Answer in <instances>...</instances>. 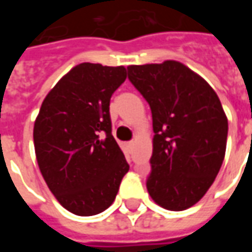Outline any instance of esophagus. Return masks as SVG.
<instances>
[{
  "label": "esophagus",
  "instance_id": "obj_1",
  "mask_svg": "<svg viewBox=\"0 0 252 252\" xmlns=\"http://www.w3.org/2000/svg\"><path fill=\"white\" fill-rule=\"evenodd\" d=\"M133 144H135V143H133V142H128V143H126V148H128V150H132V147H133Z\"/></svg>",
  "mask_w": 252,
  "mask_h": 252
}]
</instances>
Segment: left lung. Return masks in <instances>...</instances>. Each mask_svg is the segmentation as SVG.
Listing matches in <instances>:
<instances>
[{
	"instance_id": "8db88e82",
	"label": "left lung",
	"mask_w": 252,
	"mask_h": 252,
	"mask_svg": "<svg viewBox=\"0 0 252 252\" xmlns=\"http://www.w3.org/2000/svg\"><path fill=\"white\" fill-rule=\"evenodd\" d=\"M128 78L153 113V157L147 190L159 206L185 211L220 171L228 120L216 92L177 61L128 66Z\"/></svg>"
}]
</instances>
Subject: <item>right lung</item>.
I'll return each mask as SVG.
<instances>
[{
    "label": "right lung",
    "instance_id": "add662e5",
    "mask_svg": "<svg viewBox=\"0 0 252 252\" xmlns=\"http://www.w3.org/2000/svg\"><path fill=\"white\" fill-rule=\"evenodd\" d=\"M124 66L81 63L47 94L33 126L39 169L59 204L78 216L108 209L128 173L112 135V94L126 81Z\"/></svg>",
    "mask_w": 252,
    "mask_h": 252
}]
</instances>
